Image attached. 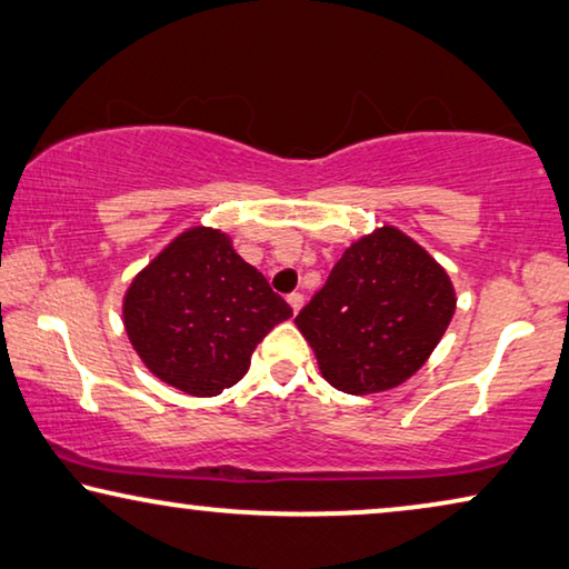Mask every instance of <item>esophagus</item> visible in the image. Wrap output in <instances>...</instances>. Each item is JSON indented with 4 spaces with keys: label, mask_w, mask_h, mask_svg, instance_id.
<instances>
[{
    "label": "esophagus",
    "mask_w": 569,
    "mask_h": 569,
    "mask_svg": "<svg viewBox=\"0 0 569 569\" xmlns=\"http://www.w3.org/2000/svg\"><path fill=\"white\" fill-rule=\"evenodd\" d=\"M287 302H290L292 312H300V308L305 305V298H302L300 292H292V295H287Z\"/></svg>",
    "instance_id": "esophagus-1"
}]
</instances>
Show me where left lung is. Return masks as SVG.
I'll list each match as a JSON object with an SVG mask.
<instances>
[{"mask_svg":"<svg viewBox=\"0 0 569 569\" xmlns=\"http://www.w3.org/2000/svg\"><path fill=\"white\" fill-rule=\"evenodd\" d=\"M455 284L439 261L395 226L341 253L295 326L336 390L375 395L410 380L447 333Z\"/></svg>","mask_w":569,"mask_h":569,"instance_id":"8db88e82","label":"left lung"}]
</instances>
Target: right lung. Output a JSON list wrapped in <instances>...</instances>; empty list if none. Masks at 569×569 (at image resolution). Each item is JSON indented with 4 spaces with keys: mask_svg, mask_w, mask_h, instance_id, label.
Segmentation results:
<instances>
[{
    "mask_svg": "<svg viewBox=\"0 0 569 569\" xmlns=\"http://www.w3.org/2000/svg\"><path fill=\"white\" fill-rule=\"evenodd\" d=\"M290 316L226 230L210 226L171 238L122 298V326L148 372L194 398L241 380L257 343Z\"/></svg>",
    "mask_w": 569,
    "mask_h": 569,
    "instance_id": "right-lung-1",
    "label": "right lung"
}]
</instances>
